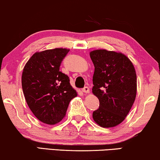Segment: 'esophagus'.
I'll return each instance as SVG.
<instances>
[{"label":"esophagus","instance_id":"34e87169","mask_svg":"<svg viewBox=\"0 0 160 160\" xmlns=\"http://www.w3.org/2000/svg\"><path fill=\"white\" fill-rule=\"evenodd\" d=\"M82 92H84V93H89V87H84V88L82 89Z\"/></svg>","mask_w":160,"mask_h":160}]
</instances>
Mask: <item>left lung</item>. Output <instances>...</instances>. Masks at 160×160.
Returning <instances> with one entry per match:
<instances>
[{
	"mask_svg": "<svg viewBox=\"0 0 160 160\" xmlns=\"http://www.w3.org/2000/svg\"><path fill=\"white\" fill-rule=\"evenodd\" d=\"M95 66L92 93L100 107L92 113L94 121L102 128L122 123L130 112L137 93L135 68L121 52L97 49L89 53Z\"/></svg>",
	"mask_w": 160,
	"mask_h": 160,
	"instance_id": "left-lung-1",
	"label": "left lung"
}]
</instances>
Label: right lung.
Listing matches in <instances>:
<instances>
[{
    "label": "right lung",
    "instance_id": "add662e5",
    "mask_svg": "<svg viewBox=\"0 0 160 160\" xmlns=\"http://www.w3.org/2000/svg\"><path fill=\"white\" fill-rule=\"evenodd\" d=\"M70 49L56 48L36 52L24 67L22 87L26 102L37 119L47 124L60 122L77 92L69 77L60 71Z\"/></svg>",
    "mask_w": 160,
    "mask_h": 160
}]
</instances>
